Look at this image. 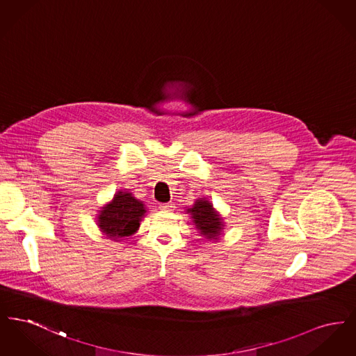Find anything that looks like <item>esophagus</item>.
Wrapping results in <instances>:
<instances>
[{
    "instance_id": "esophagus-1",
    "label": "esophagus",
    "mask_w": 356,
    "mask_h": 356,
    "mask_svg": "<svg viewBox=\"0 0 356 356\" xmlns=\"http://www.w3.org/2000/svg\"><path fill=\"white\" fill-rule=\"evenodd\" d=\"M161 211H165V212H170L172 211L173 208H175V204L173 203H164L160 204V207H159Z\"/></svg>"
}]
</instances>
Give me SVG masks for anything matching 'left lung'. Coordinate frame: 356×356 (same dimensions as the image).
Returning <instances> with one entry per match:
<instances>
[{
  "label": "left lung",
  "instance_id": "8db88e82",
  "mask_svg": "<svg viewBox=\"0 0 356 356\" xmlns=\"http://www.w3.org/2000/svg\"><path fill=\"white\" fill-rule=\"evenodd\" d=\"M188 213L192 215V220L195 222L197 231L209 240H218L222 229V219L220 215L213 209L212 204L205 199H199L193 204L192 208L188 209Z\"/></svg>",
  "mask_w": 356,
  "mask_h": 356
}]
</instances>
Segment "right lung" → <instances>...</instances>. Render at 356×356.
<instances>
[{
    "label": "right lung",
    "mask_w": 356,
    "mask_h": 356,
    "mask_svg": "<svg viewBox=\"0 0 356 356\" xmlns=\"http://www.w3.org/2000/svg\"><path fill=\"white\" fill-rule=\"evenodd\" d=\"M145 212L144 204L132 193L120 191L111 203L102 207L97 221L106 238L120 241L135 234Z\"/></svg>",
    "instance_id": "right-lung-1"
}]
</instances>
